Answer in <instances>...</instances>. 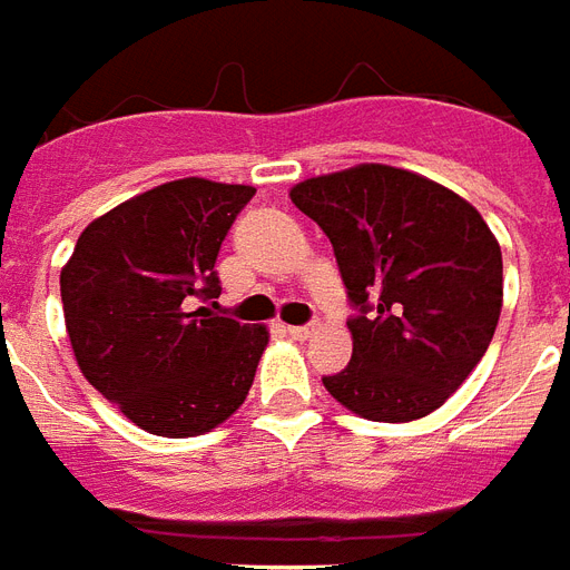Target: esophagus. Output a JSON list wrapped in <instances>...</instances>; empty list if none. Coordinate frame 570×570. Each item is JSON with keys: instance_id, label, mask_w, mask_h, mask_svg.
<instances>
[{"instance_id": "34e87169", "label": "esophagus", "mask_w": 570, "mask_h": 570, "mask_svg": "<svg viewBox=\"0 0 570 570\" xmlns=\"http://www.w3.org/2000/svg\"><path fill=\"white\" fill-rule=\"evenodd\" d=\"M318 331V327H315V324H306V327H288V336L291 340H309L312 333Z\"/></svg>"}]
</instances>
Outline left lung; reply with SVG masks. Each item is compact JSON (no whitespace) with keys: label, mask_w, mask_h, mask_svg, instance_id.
Segmentation results:
<instances>
[{"label":"left lung","mask_w":570,"mask_h":570,"mask_svg":"<svg viewBox=\"0 0 570 570\" xmlns=\"http://www.w3.org/2000/svg\"><path fill=\"white\" fill-rule=\"evenodd\" d=\"M331 237L357 315L351 363L321 382L366 421L409 423L472 375L502 315V249L451 188L391 165H357L291 188Z\"/></svg>","instance_id":"left-lung-1"}]
</instances>
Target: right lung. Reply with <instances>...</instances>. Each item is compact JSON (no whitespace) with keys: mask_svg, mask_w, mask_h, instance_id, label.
Listing matches in <instances>:
<instances>
[{"mask_svg":"<svg viewBox=\"0 0 570 570\" xmlns=\"http://www.w3.org/2000/svg\"><path fill=\"white\" fill-rule=\"evenodd\" d=\"M252 195L204 177L149 188L89 222L59 273L83 379L153 435H204L249 396L267 327L198 303L219 297L216 255Z\"/></svg>","mask_w":570,"mask_h":570,"instance_id":"obj_1","label":"right lung"}]
</instances>
